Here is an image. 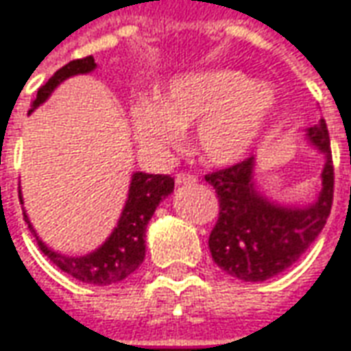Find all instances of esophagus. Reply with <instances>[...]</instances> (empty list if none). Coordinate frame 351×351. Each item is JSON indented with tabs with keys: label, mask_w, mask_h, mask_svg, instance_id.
Here are the masks:
<instances>
[{
	"label": "esophagus",
	"mask_w": 351,
	"mask_h": 351,
	"mask_svg": "<svg viewBox=\"0 0 351 351\" xmlns=\"http://www.w3.org/2000/svg\"><path fill=\"white\" fill-rule=\"evenodd\" d=\"M197 181H199V178L197 176H191V173H178L176 176V183L178 185H193Z\"/></svg>",
	"instance_id": "34e87169"
}]
</instances>
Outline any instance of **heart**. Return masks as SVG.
<instances>
[{
  "mask_svg": "<svg viewBox=\"0 0 351 351\" xmlns=\"http://www.w3.org/2000/svg\"><path fill=\"white\" fill-rule=\"evenodd\" d=\"M277 110L269 84L254 82L241 70L191 72L173 78L156 99H135L128 108L139 149L160 154L180 141L181 130L195 128V149L206 164L231 166L258 143Z\"/></svg>",
  "mask_w": 351,
  "mask_h": 351,
  "instance_id": "1",
  "label": "heart"
}]
</instances>
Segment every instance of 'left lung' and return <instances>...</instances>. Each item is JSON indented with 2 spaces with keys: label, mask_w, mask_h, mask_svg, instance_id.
I'll return each mask as SVG.
<instances>
[{
  "label": "left lung",
  "mask_w": 351,
  "mask_h": 351,
  "mask_svg": "<svg viewBox=\"0 0 351 351\" xmlns=\"http://www.w3.org/2000/svg\"><path fill=\"white\" fill-rule=\"evenodd\" d=\"M304 137L325 156L321 185L308 204H282L267 197L256 178V158L208 173L216 189L219 217L208 246L212 260L246 282H262L289 269L317 239L332 206L335 170L325 120L306 128Z\"/></svg>",
  "instance_id": "1"
}]
</instances>
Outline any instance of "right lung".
I'll return each mask as SVG.
<instances>
[{
  "instance_id": "add662e5",
  "label": "right lung",
  "mask_w": 351,
  "mask_h": 351,
  "mask_svg": "<svg viewBox=\"0 0 351 351\" xmlns=\"http://www.w3.org/2000/svg\"><path fill=\"white\" fill-rule=\"evenodd\" d=\"M95 69H97V64H95L93 57L70 60L69 64L57 70L42 88L38 89V95L34 99V105L28 110V114H32L38 106L43 105L64 80L78 76V74H89ZM171 193H173V180L170 176L134 171L132 181H130V189H128V199H125L122 214L118 217V223L112 229V233L106 237L103 245L84 256H66V254L55 252L38 237L36 229L26 216V210H24V219L28 223V229L32 231V235L36 237L40 250L59 269L69 273L70 277L82 282L106 287V285L124 281L128 275H132L143 263L147 226H149L156 206ZM19 197H21V204H23L21 191H19Z\"/></svg>"
}]
</instances>
